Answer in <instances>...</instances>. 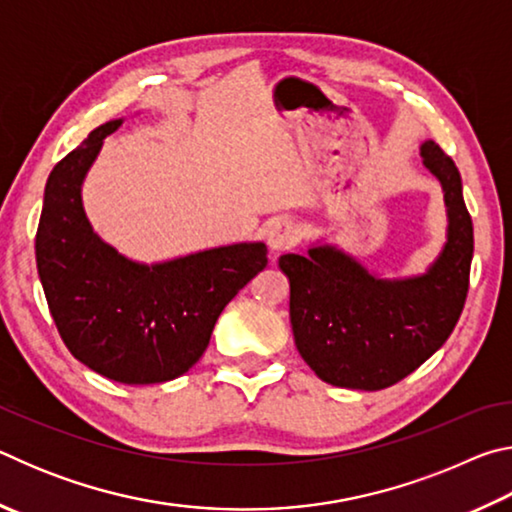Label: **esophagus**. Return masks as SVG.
<instances>
[{"mask_svg":"<svg viewBox=\"0 0 512 512\" xmlns=\"http://www.w3.org/2000/svg\"><path fill=\"white\" fill-rule=\"evenodd\" d=\"M298 239L300 232L291 221H275L268 225L266 230V241L273 250H287L291 246H296Z\"/></svg>","mask_w":512,"mask_h":512,"instance_id":"1","label":"esophagus"}]
</instances>
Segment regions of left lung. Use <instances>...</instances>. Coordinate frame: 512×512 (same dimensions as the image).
<instances>
[{"label": "left lung", "mask_w": 512, "mask_h": 512, "mask_svg": "<svg viewBox=\"0 0 512 512\" xmlns=\"http://www.w3.org/2000/svg\"><path fill=\"white\" fill-rule=\"evenodd\" d=\"M420 153L443 185L449 216L447 244L427 273L379 280L334 246L280 257L298 352L332 386L381 391L397 384L449 339L461 318L474 253L472 216L454 160L431 140Z\"/></svg>", "instance_id": "1"}]
</instances>
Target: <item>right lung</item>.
<instances>
[{
  "label": "right lung",
  "instance_id": "obj_1",
  "mask_svg": "<svg viewBox=\"0 0 512 512\" xmlns=\"http://www.w3.org/2000/svg\"><path fill=\"white\" fill-rule=\"evenodd\" d=\"M119 126L115 119L94 128L49 173L38 275L76 359L119 384H160L203 357L223 307L266 268V246H221L146 266L103 244L85 216L81 185L103 137Z\"/></svg>",
  "mask_w": 512,
  "mask_h": 512
}]
</instances>
